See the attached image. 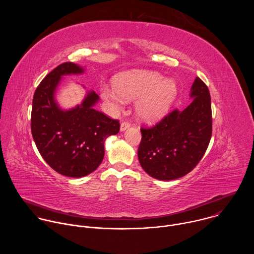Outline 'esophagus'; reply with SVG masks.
<instances>
[{
    "mask_svg": "<svg viewBox=\"0 0 254 254\" xmlns=\"http://www.w3.org/2000/svg\"><path fill=\"white\" fill-rule=\"evenodd\" d=\"M129 126H130V124L127 123V122L122 123V125H121V131H125L127 128L129 127Z\"/></svg>",
    "mask_w": 254,
    "mask_h": 254,
    "instance_id": "34e87169",
    "label": "esophagus"
}]
</instances>
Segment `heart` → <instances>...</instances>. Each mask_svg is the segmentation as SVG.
Here are the masks:
<instances>
[{"mask_svg":"<svg viewBox=\"0 0 254 254\" xmlns=\"http://www.w3.org/2000/svg\"><path fill=\"white\" fill-rule=\"evenodd\" d=\"M116 87L103 86L101 94L116 110L135 99L136 113L141 121L155 124L170 111L178 93L177 83L173 79H164L155 71L136 70L127 72L116 78Z\"/></svg>","mask_w":254,"mask_h":254,"instance_id":"1","label":"heart"}]
</instances>
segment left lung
<instances>
[{"label": "left lung", "mask_w": 254, "mask_h": 254, "mask_svg": "<svg viewBox=\"0 0 254 254\" xmlns=\"http://www.w3.org/2000/svg\"><path fill=\"white\" fill-rule=\"evenodd\" d=\"M193 101L184 111L174 110L152 127H141L137 157L151 177L170 181L190 173L203 158L212 135L211 97L196 77Z\"/></svg>", "instance_id": "1"}]
</instances>
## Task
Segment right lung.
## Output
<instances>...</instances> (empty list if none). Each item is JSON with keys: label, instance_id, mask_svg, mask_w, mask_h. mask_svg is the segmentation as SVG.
Returning a JSON list of instances; mask_svg holds the SVG:
<instances>
[{"label": "right lung", "instance_id": "right-lung-1", "mask_svg": "<svg viewBox=\"0 0 254 254\" xmlns=\"http://www.w3.org/2000/svg\"><path fill=\"white\" fill-rule=\"evenodd\" d=\"M83 68L64 62L54 68L36 88L31 131L40 155L57 173L81 178L95 171L104 157V140L120 131V122L95 111L99 96L90 91L80 105L62 111L54 94L61 76L80 74Z\"/></svg>", "mask_w": 254, "mask_h": 254}]
</instances>
